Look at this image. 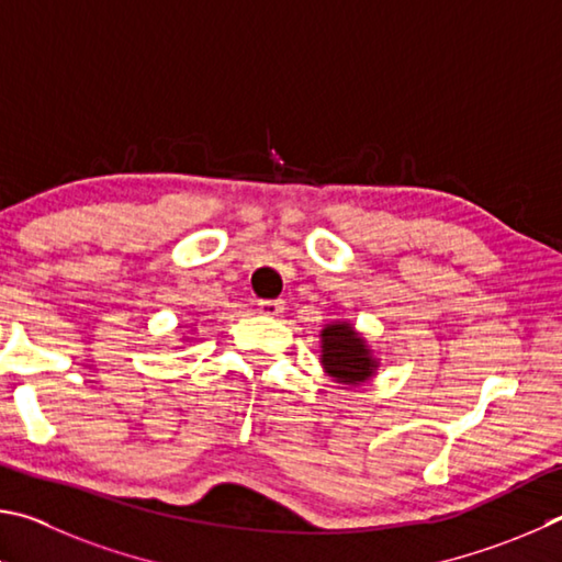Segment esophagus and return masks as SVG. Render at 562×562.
I'll use <instances>...</instances> for the list:
<instances>
[{"instance_id":"obj_1","label":"esophagus","mask_w":562,"mask_h":562,"mask_svg":"<svg viewBox=\"0 0 562 562\" xmlns=\"http://www.w3.org/2000/svg\"><path fill=\"white\" fill-rule=\"evenodd\" d=\"M259 313H263V316H281L283 313V301H259Z\"/></svg>"}]
</instances>
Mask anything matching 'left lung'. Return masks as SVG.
I'll return each instance as SVG.
<instances>
[{"instance_id": "8db88e82", "label": "left lung", "mask_w": 562, "mask_h": 562, "mask_svg": "<svg viewBox=\"0 0 562 562\" xmlns=\"http://www.w3.org/2000/svg\"><path fill=\"white\" fill-rule=\"evenodd\" d=\"M323 372L342 387H360L378 375L380 358L370 340L350 321H333L321 328Z\"/></svg>"}]
</instances>
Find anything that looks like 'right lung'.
I'll use <instances>...</instances> for the list:
<instances>
[{"mask_svg": "<svg viewBox=\"0 0 562 562\" xmlns=\"http://www.w3.org/2000/svg\"><path fill=\"white\" fill-rule=\"evenodd\" d=\"M194 328V326H192ZM194 340V330L192 333H182V338H180V342L182 346H187V342H192Z\"/></svg>", "mask_w": 562, "mask_h": 562, "instance_id": "right-lung-1", "label": "right lung"}]
</instances>
